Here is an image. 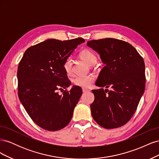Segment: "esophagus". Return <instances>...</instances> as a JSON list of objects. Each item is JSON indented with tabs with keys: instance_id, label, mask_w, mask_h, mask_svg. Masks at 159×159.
<instances>
[{
	"instance_id": "1",
	"label": "esophagus",
	"mask_w": 159,
	"mask_h": 159,
	"mask_svg": "<svg viewBox=\"0 0 159 159\" xmlns=\"http://www.w3.org/2000/svg\"><path fill=\"white\" fill-rule=\"evenodd\" d=\"M82 91H83V92H84V93H86V92H88V91H89V89H85V88H83V89H82Z\"/></svg>"
}]
</instances>
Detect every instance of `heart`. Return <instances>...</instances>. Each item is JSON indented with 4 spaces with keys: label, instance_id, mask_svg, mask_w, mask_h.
I'll list each match as a JSON object with an SVG mask.
<instances>
[{
    "label": "heart",
    "instance_id": "1",
    "mask_svg": "<svg viewBox=\"0 0 159 159\" xmlns=\"http://www.w3.org/2000/svg\"><path fill=\"white\" fill-rule=\"evenodd\" d=\"M80 57L86 63H88L89 66H94L98 61V57L94 53L88 49L83 50L80 53ZM63 68L66 72L67 74L70 75L73 71L72 68V60L70 57L67 58L63 64ZM94 76L93 75H88L84 76H76L74 78V84L80 86L81 88H87L93 84L94 81Z\"/></svg>",
    "mask_w": 159,
    "mask_h": 159
}]
</instances>
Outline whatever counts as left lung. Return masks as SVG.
Masks as SVG:
<instances>
[{"label":"left lung","mask_w":159,"mask_h":159,"mask_svg":"<svg viewBox=\"0 0 159 159\" xmlns=\"http://www.w3.org/2000/svg\"><path fill=\"white\" fill-rule=\"evenodd\" d=\"M87 45L99 53L105 64L95 83L102 88L92 90L91 115L105 129L121 127L132 118L145 91L143 58L129 43L115 38L91 40Z\"/></svg>","instance_id":"1"}]
</instances>
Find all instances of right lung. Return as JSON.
<instances>
[{
    "label": "right lung",
    "instance_id": "right-lung-1",
    "mask_svg": "<svg viewBox=\"0 0 159 159\" xmlns=\"http://www.w3.org/2000/svg\"><path fill=\"white\" fill-rule=\"evenodd\" d=\"M81 38L61 41L48 39L26 50L17 71L18 95L27 113L38 126L56 131L70 122L82 90L74 85L63 68L64 61L79 44ZM63 90L60 95L57 91Z\"/></svg>",
    "mask_w": 159,
    "mask_h": 159
}]
</instances>
